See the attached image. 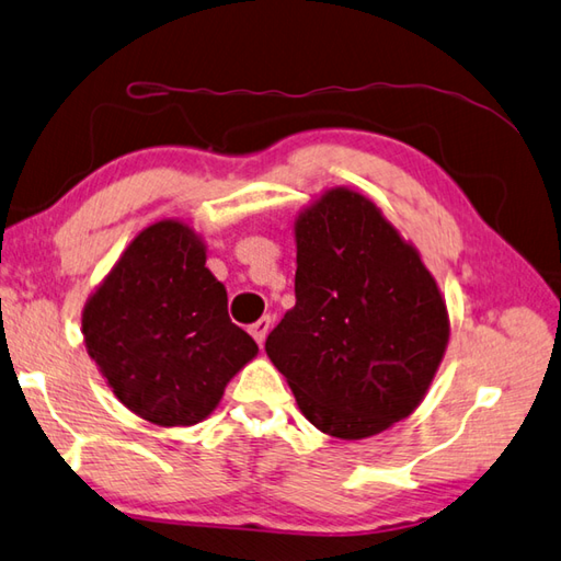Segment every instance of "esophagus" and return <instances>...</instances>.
<instances>
[{
	"mask_svg": "<svg viewBox=\"0 0 561 561\" xmlns=\"http://www.w3.org/2000/svg\"><path fill=\"white\" fill-rule=\"evenodd\" d=\"M270 328H272V318H270V316H262V318L257 320V323L250 325V335L255 337V342L260 344V347H262V342H265Z\"/></svg>",
	"mask_w": 561,
	"mask_h": 561,
	"instance_id": "34e87169",
	"label": "esophagus"
}]
</instances>
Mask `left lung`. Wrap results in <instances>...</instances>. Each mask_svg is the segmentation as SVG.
I'll return each instance as SVG.
<instances>
[{"instance_id":"8db88e82","label":"left lung","mask_w":561,"mask_h":561,"mask_svg":"<svg viewBox=\"0 0 561 561\" xmlns=\"http://www.w3.org/2000/svg\"><path fill=\"white\" fill-rule=\"evenodd\" d=\"M296 306L265 352L323 434L368 438L410 416L450 323L432 272L371 199L325 190L294 224Z\"/></svg>"}]
</instances>
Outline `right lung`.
<instances>
[{
    "instance_id": "obj_1",
    "label": "right lung",
    "mask_w": 561,
    "mask_h": 561,
    "mask_svg": "<svg viewBox=\"0 0 561 561\" xmlns=\"http://www.w3.org/2000/svg\"><path fill=\"white\" fill-rule=\"evenodd\" d=\"M187 224L147 226L89 296L87 352L127 410L159 426H193L255 359L257 344L231 323L226 289L205 267Z\"/></svg>"
}]
</instances>
